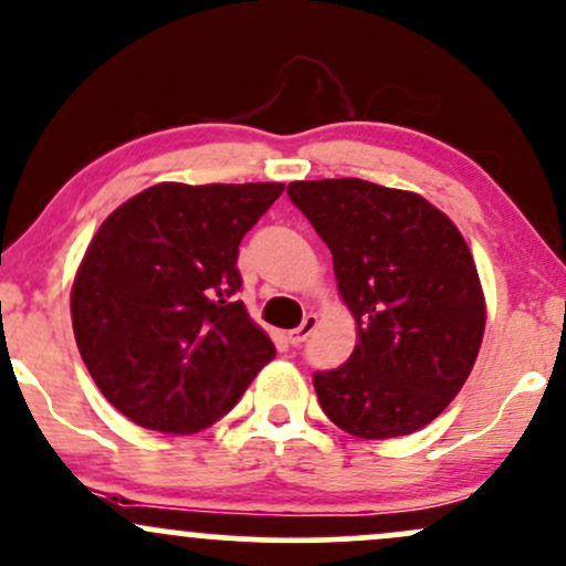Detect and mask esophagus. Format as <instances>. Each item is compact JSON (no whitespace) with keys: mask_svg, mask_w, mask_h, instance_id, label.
I'll return each mask as SVG.
<instances>
[{"mask_svg":"<svg viewBox=\"0 0 566 566\" xmlns=\"http://www.w3.org/2000/svg\"><path fill=\"white\" fill-rule=\"evenodd\" d=\"M316 324H319V319H316L314 314H308V316H305V319H303L301 327L292 329V333H287V340L292 343V346H301V343L305 340V337H308L311 333H314Z\"/></svg>","mask_w":566,"mask_h":566,"instance_id":"1","label":"esophagus"}]
</instances>
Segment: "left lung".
<instances>
[{"instance_id": "left-lung-1", "label": "left lung", "mask_w": 566, "mask_h": 566, "mask_svg": "<svg viewBox=\"0 0 566 566\" xmlns=\"http://www.w3.org/2000/svg\"><path fill=\"white\" fill-rule=\"evenodd\" d=\"M287 193L333 252L359 337L346 365L314 375L324 415L359 439L420 431L469 380L484 337L463 233L420 193L369 180H295Z\"/></svg>"}]
</instances>
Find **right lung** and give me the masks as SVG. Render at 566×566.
Listing matches in <instances>:
<instances>
[{
	"mask_svg": "<svg viewBox=\"0 0 566 566\" xmlns=\"http://www.w3.org/2000/svg\"><path fill=\"white\" fill-rule=\"evenodd\" d=\"M282 191L159 184L95 231L71 287V322L95 386L133 423L201 431L274 359L271 337L233 295L239 242Z\"/></svg>",
	"mask_w": 566,
	"mask_h": 566,
	"instance_id": "add662e5",
	"label": "right lung"
}]
</instances>
